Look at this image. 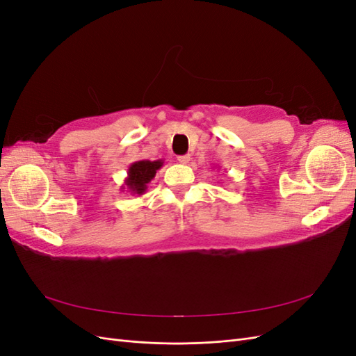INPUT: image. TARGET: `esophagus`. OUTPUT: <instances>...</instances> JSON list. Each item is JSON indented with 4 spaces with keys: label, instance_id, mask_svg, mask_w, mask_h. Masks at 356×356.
<instances>
[{
    "label": "esophagus",
    "instance_id": "obj_1",
    "mask_svg": "<svg viewBox=\"0 0 356 356\" xmlns=\"http://www.w3.org/2000/svg\"><path fill=\"white\" fill-rule=\"evenodd\" d=\"M178 161L181 165H187L188 161H190V156L188 154H186V156H178Z\"/></svg>",
    "mask_w": 356,
    "mask_h": 356
}]
</instances>
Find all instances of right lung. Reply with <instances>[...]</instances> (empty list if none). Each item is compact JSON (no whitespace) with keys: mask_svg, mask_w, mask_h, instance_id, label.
I'll return each mask as SVG.
<instances>
[{"mask_svg":"<svg viewBox=\"0 0 356 356\" xmlns=\"http://www.w3.org/2000/svg\"><path fill=\"white\" fill-rule=\"evenodd\" d=\"M163 160H138L129 166L127 177L124 178V186H122V190L124 188L131 193V195L141 196L147 191V186L153 181L156 177L157 170L163 166Z\"/></svg>","mask_w":356,"mask_h":356,"instance_id":"right-lung-1","label":"right lung"}]
</instances>
